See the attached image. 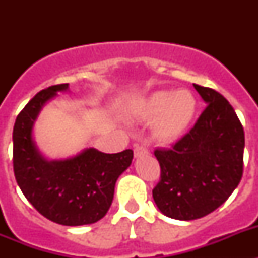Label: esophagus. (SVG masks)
Returning a JSON list of instances; mask_svg holds the SVG:
<instances>
[{
    "label": "esophagus",
    "instance_id": "esophagus-1",
    "mask_svg": "<svg viewBox=\"0 0 258 258\" xmlns=\"http://www.w3.org/2000/svg\"><path fill=\"white\" fill-rule=\"evenodd\" d=\"M149 154V150L146 149L145 146H141V145H137L136 149H134V156L136 157H141L143 155H147Z\"/></svg>",
    "mask_w": 258,
    "mask_h": 258
}]
</instances>
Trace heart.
<instances>
[{"label":"heart","mask_w":258,"mask_h":258,"mask_svg":"<svg viewBox=\"0 0 258 258\" xmlns=\"http://www.w3.org/2000/svg\"><path fill=\"white\" fill-rule=\"evenodd\" d=\"M197 99L188 90H160L137 102L133 115L143 121H155L154 133L163 143L181 138L197 113Z\"/></svg>","instance_id":"b5f03b06"}]
</instances>
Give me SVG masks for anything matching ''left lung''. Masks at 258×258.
Masks as SVG:
<instances>
[{
    "instance_id": "left-lung-1",
    "label": "left lung",
    "mask_w": 258,
    "mask_h": 258,
    "mask_svg": "<svg viewBox=\"0 0 258 258\" xmlns=\"http://www.w3.org/2000/svg\"><path fill=\"white\" fill-rule=\"evenodd\" d=\"M208 106L172 149H156L160 181L152 190L157 208L179 221L202 218L222 206L243 175L244 129L226 98L194 84Z\"/></svg>"
}]
</instances>
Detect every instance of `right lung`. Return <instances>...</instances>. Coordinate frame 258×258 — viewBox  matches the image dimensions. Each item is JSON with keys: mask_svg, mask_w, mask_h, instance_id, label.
<instances>
[{"mask_svg": "<svg viewBox=\"0 0 258 258\" xmlns=\"http://www.w3.org/2000/svg\"><path fill=\"white\" fill-rule=\"evenodd\" d=\"M68 84L38 92L15 120L13 131L14 174L36 211L64 226L90 225L106 216L118 175L129 168L133 151L104 154L86 149L64 160H47L32 138V129L41 108Z\"/></svg>", "mask_w": 258, "mask_h": 258, "instance_id": "1", "label": "right lung"}]
</instances>
